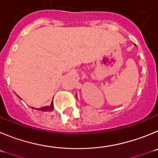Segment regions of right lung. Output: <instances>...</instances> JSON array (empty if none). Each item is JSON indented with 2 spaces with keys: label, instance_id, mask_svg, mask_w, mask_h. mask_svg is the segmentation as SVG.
<instances>
[{
  "label": "right lung",
  "instance_id": "add662e5",
  "mask_svg": "<svg viewBox=\"0 0 158 158\" xmlns=\"http://www.w3.org/2000/svg\"><path fill=\"white\" fill-rule=\"evenodd\" d=\"M53 109H54V107H53V103H52L51 104L50 106H45V107L41 108V109H39V110H41V111H52V110H53Z\"/></svg>",
  "mask_w": 158,
  "mask_h": 158
}]
</instances>
